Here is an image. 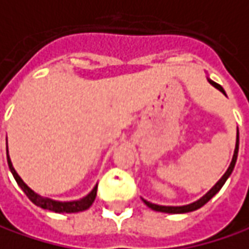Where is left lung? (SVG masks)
Returning <instances> with one entry per match:
<instances>
[{
	"label": "left lung",
	"instance_id": "1",
	"mask_svg": "<svg viewBox=\"0 0 249 249\" xmlns=\"http://www.w3.org/2000/svg\"><path fill=\"white\" fill-rule=\"evenodd\" d=\"M208 82L211 83L212 86H214L217 90H220V92L226 96V92H224V89H223L222 86L219 85V83H216V82H213L208 76ZM238 145H240V135H238V129H237V141H235V149H234V155H232L231 159V163H230V166L227 168V171L223 174V177L213 187H212L202 198H199L198 200H195V202H192V203H188V205H182V206H163V205H156V203H152V202H149V200H146L142 198V200L145 202L146 206H149L152 211H156V212H163V213H173V214H177V213H188V212H194L196 211V209H199L202 208L205 203H208L209 200L222 189V187L224 185V182L227 181V178L231 176L232 170H234V166H235V161H237V156H238Z\"/></svg>",
	"mask_w": 249,
	"mask_h": 249
}]
</instances>
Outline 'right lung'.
<instances>
[{
    "instance_id": "1",
    "label": "right lung",
    "mask_w": 249,
    "mask_h": 249,
    "mask_svg": "<svg viewBox=\"0 0 249 249\" xmlns=\"http://www.w3.org/2000/svg\"><path fill=\"white\" fill-rule=\"evenodd\" d=\"M6 159H8V166H9V170L14 176V178L17 179L18 185L22 188V191L26 194V196L29 199L32 200L36 206H40L43 209H47V211L55 212V213H76V212H83L86 209H89L92 206V203L96 199V194H97V185H94V188L86 195L83 196L82 199L78 200H70V202H61V200H54L50 199V198H46V196H41L38 195L37 192H35L32 188H29L26 184L23 182V179L19 177L15 168L12 166V161L9 159V155H8V150H6Z\"/></svg>"
}]
</instances>
